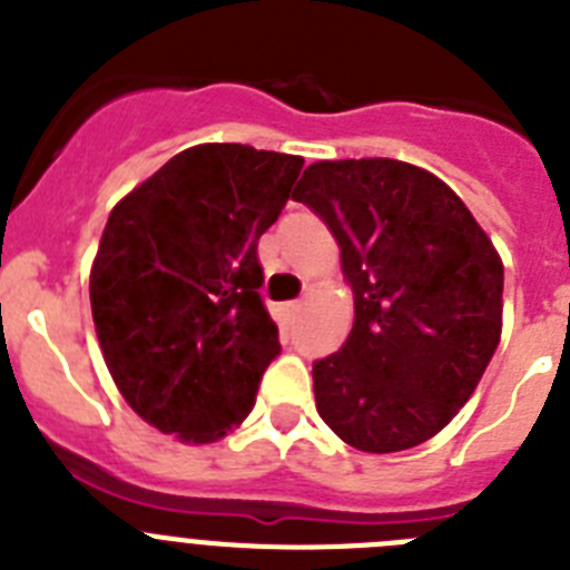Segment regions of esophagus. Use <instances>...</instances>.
<instances>
[{"label":"esophagus","instance_id":"obj_1","mask_svg":"<svg viewBox=\"0 0 570 570\" xmlns=\"http://www.w3.org/2000/svg\"><path fill=\"white\" fill-rule=\"evenodd\" d=\"M299 311H302V299H294V302H285V305L279 308V314L291 322V320H296V314H299Z\"/></svg>","mask_w":570,"mask_h":570}]
</instances>
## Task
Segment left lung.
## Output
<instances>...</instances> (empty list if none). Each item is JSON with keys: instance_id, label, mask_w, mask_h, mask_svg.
<instances>
[{"instance_id": "1", "label": "left lung", "mask_w": 570, "mask_h": 570, "mask_svg": "<svg viewBox=\"0 0 570 570\" xmlns=\"http://www.w3.org/2000/svg\"><path fill=\"white\" fill-rule=\"evenodd\" d=\"M294 199L328 225L354 291V328L314 362L316 411L367 454L431 440L500 345V254L454 190L400 159L316 163Z\"/></svg>"}]
</instances>
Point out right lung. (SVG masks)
I'll return each mask as SVG.
<instances>
[{
	"mask_svg": "<svg viewBox=\"0 0 570 570\" xmlns=\"http://www.w3.org/2000/svg\"><path fill=\"white\" fill-rule=\"evenodd\" d=\"M305 159L210 142L176 154L116 205L90 268V311L116 387L183 442H214L256 402L282 351L256 245Z\"/></svg>",
	"mask_w": 570,
	"mask_h": 570,
	"instance_id": "right-lung-1",
	"label": "right lung"
}]
</instances>
